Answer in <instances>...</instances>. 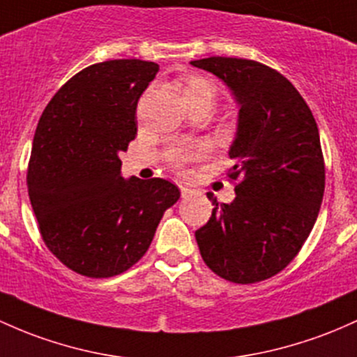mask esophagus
I'll return each mask as SVG.
<instances>
[{
    "instance_id": "esophagus-1",
    "label": "esophagus",
    "mask_w": 357,
    "mask_h": 357,
    "mask_svg": "<svg viewBox=\"0 0 357 357\" xmlns=\"http://www.w3.org/2000/svg\"><path fill=\"white\" fill-rule=\"evenodd\" d=\"M179 190H181V197L183 198L190 197L191 193H195V190H191V188H188V186H179Z\"/></svg>"
}]
</instances>
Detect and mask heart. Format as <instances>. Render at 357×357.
Instances as JSON below:
<instances>
[{"label":"heart","mask_w":357,"mask_h":357,"mask_svg":"<svg viewBox=\"0 0 357 357\" xmlns=\"http://www.w3.org/2000/svg\"><path fill=\"white\" fill-rule=\"evenodd\" d=\"M197 95H206L211 100L215 98V86L210 81L203 79V77H190L186 81L185 88H183V96H197ZM203 154V147L199 144H190V146L179 147L178 151L172 154V162L176 167H181L186 160L197 159Z\"/></svg>","instance_id":"obj_1"}]
</instances>
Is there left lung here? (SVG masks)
Here are the masks:
<instances>
[{
  "label": "left lung",
  "mask_w": 357,
  "mask_h": 357,
  "mask_svg": "<svg viewBox=\"0 0 357 357\" xmlns=\"http://www.w3.org/2000/svg\"><path fill=\"white\" fill-rule=\"evenodd\" d=\"M191 66L222 79L238 105L229 149L236 198L218 205L208 193L215 208L195 237L215 274L257 283L287 268L319 217L325 166L317 121L295 86L261 62L208 57Z\"/></svg>",
  "instance_id": "left-lung-1"
}]
</instances>
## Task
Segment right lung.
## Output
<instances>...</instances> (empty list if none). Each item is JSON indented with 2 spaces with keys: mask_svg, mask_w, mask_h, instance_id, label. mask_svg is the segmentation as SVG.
<instances>
[{
  "mask_svg": "<svg viewBox=\"0 0 357 357\" xmlns=\"http://www.w3.org/2000/svg\"><path fill=\"white\" fill-rule=\"evenodd\" d=\"M158 70L140 59L89 66L38 120L26 174L30 203L50 252L83 276L132 268L179 199L167 179H125L120 171V152L137 134V103Z\"/></svg>",
  "mask_w": 357,
  "mask_h": 357,
  "instance_id": "obj_1",
  "label": "right lung"
}]
</instances>
